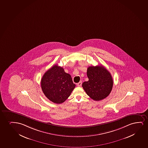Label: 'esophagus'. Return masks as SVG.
<instances>
[{
    "mask_svg": "<svg viewBox=\"0 0 148 148\" xmlns=\"http://www.w3.org/2000/svg\"><path fill=\"white\" fill-rule=\"evenodd\" d=\"M77 85L78 86H81V85H82V82L80 81L79 82L77 83Z\"/></svg>",
    "mask_w": 148,
    "mask_h": 148,
    "instance_id": "34e87169",
    "label": "esophagus"
}]
</instances>
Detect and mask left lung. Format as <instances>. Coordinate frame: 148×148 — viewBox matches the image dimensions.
Here are the masks:
<instances>
[{
  "label": "left lung",
  "mask_w": 148,
  "mask_h": 148,
  "mask_svg": "<svg viewBox=\"0 0 148 148\" xmlns=\"http://www.w3.org/2000/svg\"><path fill=\"white\" fill-rule=\"evenodd\" d=\"M87 75L88 81L83 83L82 87L90 98L99 101L109 95L113 87V79L106 68L102 65L90 66Z\"/></svg>",
  "instance_id": "obj_1"
}]
</instances>
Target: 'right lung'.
Instances as JSON below:
<instances>
[{
	"mask_svg": "<svg viewBox=\"0 0 148 148\" xmlns=\"http://www.w3.org/2000/svg\"><path fill=\"white\" fill-rule=\"evenodd\" d=\"M76 85L71 75L63 68L55 65L45 73L41 87L45 96L55 103L60 104L69 97Z\"/></svg>",
	"mask_w": 148,
	"mask_h": 148,
	"instance_id": "obj_1",
	"label": "right lung"
}]
</instances>
